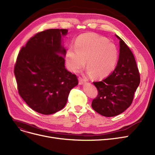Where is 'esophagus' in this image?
I'll use <instances>...</instances> for the list:
<instances>
[{"mask_svg":"<svg viewBox=\"0 0 155 155\" xmlns=\"http://www.w3.org/2000/svg\"><path fill=\"white\" fill-rule=\"evenodd\" d=\"M78 81H79V84L80 85H82V84H84L86 82V80L83 78H81V77L78 78Z\"/></svg>","mask_w":155,"mask_h":155,"instance_id":"esophagus-1","label":"esophagus"}]
</instances>
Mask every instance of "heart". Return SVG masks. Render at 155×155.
Wrapping results in <instances>:
<instances>
[{
    "mask_svg": "<svg viewBox=\"0 0 155 155\" xmlns=\"http://www.w3.org/2000/svg\"><path fill=\"white\" fill-rule=\"evenodd\" d=\"M119 57L116 45L98 34L89 32L80 35L65 53L68 68L73 72L81 70L86 62V72L96 78L108 77L116 68Z\"/></svg>",
    "mask_w": 155,
    "mask_h": 155,
    "instance_id": "obj_1",
    "label": "heart"
}]
</instances>
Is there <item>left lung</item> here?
<instances>
[{
    "mask_svg": "<svg viewBox=\"0 0 155 155\" xmlns=\"http://www.w3.org/2000/svg\"><path fill=\"white\" fill-rule=\"evenodd\" d=\"M119 39V57L113 73L94 85L98 94L92 101L93 109L103 116L113 117L131 105L134 93L140 84V74L133 53L123 39Z\"/></svg>",
    "mask_w": 155,
    "mask_h": 155,
    "instance_id": "1",
    "label": "left lung"
}]
</instances>
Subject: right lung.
<instances>
[{
  "label": "right lung",
  "mask_w": 155,
  "mask_h": 155,
  "mask_svg": "<svg viewBox=\"0 0 155 155\" xmlns=\"http://www.w3.org/2000/svg\"><path fill=\"white\" fill-rule=\"evenodd\" d=\"M68 31L54 28L36 34L21 48L15 66L19 94L32 110L45 115L64 108L78 84L64 65L63 38Z\"/></svg>",
  "instance_id": "obj_1"
}]
</instances>
